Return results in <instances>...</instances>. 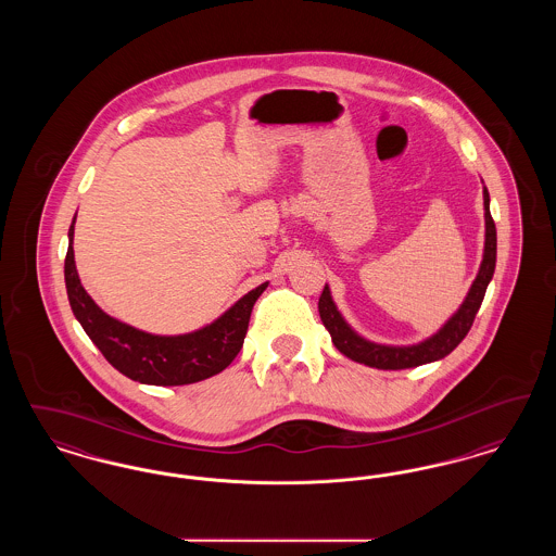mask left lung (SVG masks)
I'll return each mask as SVG.
<instances>
[{
  "mask_svg": "<svg viewBox=\"0 0 556 556\" xmlns=\"http://www.w3.org/2000/svg\"><path fill=\"white\" fill-rule=\"evenodd\" d=\"M483 220H485V241H483V256H481L477 277L467 291L463 304L433 336L425 338L419 344L392 345L370 342L356 329H352V325L338 311V304L333 302L329 286H325V290L318 298V315L325 329L329 331L333 345L350 361L383 370L410 369V367L435 363L448 356L450 352L469 333L477 311L483 302L488 283L492 281L494 268H496V225L490 214V193L485 186H483Z\"/></svg>",
  "mask_w": 556,
  "mask_h": 556,
  "instance_id": "left-lung-1",
  "label": "left lung"
}]
</instances>
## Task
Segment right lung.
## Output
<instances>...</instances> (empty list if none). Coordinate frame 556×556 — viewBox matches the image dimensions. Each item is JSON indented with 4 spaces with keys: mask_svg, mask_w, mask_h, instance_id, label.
<instances>
[{
    "mask_svg": "<svg viewBox=\"0 0 556 556\" xmlns=\"http://www.w3.org/2000/svg\"><path fill=\"white\" fill-rule=\"evenodd\" d=\"M75 220L77 214L68 229L64 261L68 302L89 340L100 348L114 369L146 386H187L208 379L233 363L243 345L254 302L268 281L241 295L220 317L195 331L179 336L148 333L110 317L83 288L73 250Z\"/></svg>",
    "mask_w": 556,
    "mask_h": 556,
    "instance_id": "obj_1",
    "label": "right lung"
}]
</instances>
